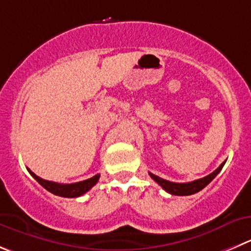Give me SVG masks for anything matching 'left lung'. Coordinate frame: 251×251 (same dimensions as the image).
<instances>
[{
	"label": "left lung",
	"mask_w": 251,
	"mask_h": 251,
	"mask_svg": "<svg viewBox=\"0 0 251 251\" xmlns=\"http://www.w3.org/2000/svg\"><path fill=\"white\" fill-rule=\"evenodd\" d=\"M226 161L221 164L217 170H214L213 173L209 174V175L204 176V177L199 178V180H195V181H191V182H186V183H176V182H171V181L168 180H164V178L159 177V176L154 175V174L149 173L150 177L155 181V182L159 183L166 192L171 193V195H175V196H190L193 195V193L199 192L201 191L202 188L206 187L214 177L219 174V171L222 170V168L224 166Z\"/></svg>",
	"instance_id": "8db88e82"
}]
</instances>
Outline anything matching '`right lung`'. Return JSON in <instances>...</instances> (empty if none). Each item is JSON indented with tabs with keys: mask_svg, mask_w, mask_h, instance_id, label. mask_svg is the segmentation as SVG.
Masks as SVG:
<instances>
[{
	"mask_svg": "<svg viewBox=\"0 0 251 251\" xmlns=\"http://www.w3.org/2000/svg\"><path fill=\"white\" fill-rule=\"evenodd\" d=\"M30 175L45 188L49 192L54 193L56 196H60V197H68V199H74V197H78V196H82L83 193L87 192L88 190H91L95 185L97 183L100 178V174L95 175L94 177L87 178V180L80 181V182L75 183H58V182H52V181L44 180V178L39 177V176L35 175L34 173L28 169Z\"/></svg>",
	"mask_w": 251,
	"mask_h": 251,
	"instance_id": "1",
	"label": "right lung"
}]
</instances>
